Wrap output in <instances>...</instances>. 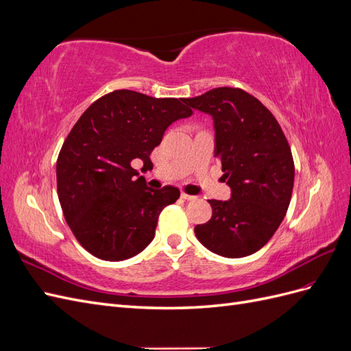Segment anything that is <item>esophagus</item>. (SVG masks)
I'll return each mask as SVG.
<instances>
[{
	"instance_id": "obj_1",
	"label": "esophagus",
	"mask_w": 351,
	"mask_h": 351,
	"mask_svg": "<svg viewBox=\"0 0 351 351\" xmlns=\"http://www.w3.org/2000/svg\"><path fill=\"white\" fill-rule=\"evenodd\" d=\"M182 199H184V200H193V199H196V196H192V195H189L186 192H182Z\"/></svg>"
}]
</instances>
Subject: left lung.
<instances>
[{"instance_id": "left-lung-1", "label": "left lung", "mask_w": 351, "mask_h": 351, "mask_svg": "<svg viewBox=\"0 0 351 351\" xmlns=\"http://www.w3.org/2000/svg\"><path fill=\"white\" fill-rule=\"evenodd\" d=\"M184 102L214 119L215 156L231 187L230 200H208L212 217L195 234L221 256H249L269 241L289 209L290 145L272 112L240 88H215Z\"/></svg>"}]
</instances>
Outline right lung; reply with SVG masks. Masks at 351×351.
<instances>
[{"instance_id":"1","label":"right lung","mask_w":351,"mask_h":351,"mask_svg":"<svg viewBox=\"0 0 351 351\" xmlns=\"http://www.w3.org/2000/svg\"><path fill=\"white\" fill-rule=\"evenodd\" d=\"M192 112L184 98L121 89L95 101L73 125L57 159V192L71 232L93 256L124 261L154 240L159 214L180 190L149 189L133 161L152 165L167 127Z\"/></svg>"}]
</instances>
